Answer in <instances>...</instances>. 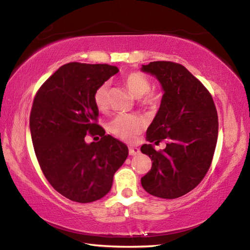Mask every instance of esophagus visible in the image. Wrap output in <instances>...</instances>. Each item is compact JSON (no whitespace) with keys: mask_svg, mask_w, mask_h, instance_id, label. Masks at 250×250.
Instances as JSON below:
<instances>
[{"mask_svg":"<svg viewBox=\"0 0 250 250\" xmlns=\"http://www.w3.org/2000/svg\"><path fill=\"white\" fill-rule=\"evenodd\" d=\"M140 153V149L137 146H129V154L130 155H137Z\"/></svg>","mask_w":250,"mask_h":250,"instance_id":"obj_1","label":"esophagus"}]
</instances>
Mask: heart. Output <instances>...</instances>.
Instances as JSON below:
<instances>
[{
	"mask_svg": "<svg viewBox=\"0 0 250 250\" xmlns=\"http://www.w3.org/2000/svg\"><path fill=\"white\" fill-rule=\"evenodd\" d=\"M125 83L131 94L139 98L143 107L153 108L160 104L161 97L155 91H149L151 83L142 73L133 71L125 76ZM94 103L100 111L105 110L109 104V83H104L94 94ZM143 128V121L133 115H119L109 122L108 129L113 135L125 141H132Z\"/></svg>",
	"mask_w": 250,
	"mask_h": 250,
	"instance_id": "b5f03b06",
	"label": "heart"
}]
</instances>
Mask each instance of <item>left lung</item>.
<instances>
[{"mask_svg": "<svg viewBox=\"0 0 250 250\" xmlns=\"http://www.w3.org/2000/svg\"><path fill=\"white\" fill-rule=\"evenodd\" d=\"M141 70L155 76L164 91L146 141L167 142L160 151L141 146L153 161L141 184L151 195L172 200L195 188L208 171L218 137L216 107L204 84L181 64L152 62Z\"/></svg>", "mask_w": 250, "mask_h": 250, "instance_id": "8db88e82", "label": "left lung"}]
</instances>
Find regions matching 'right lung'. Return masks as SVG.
Instances as JSON below:
<instances>
[{"label":"right lung","instance_id":"add662e5","mask_svg":"<svg viewBox=\"0 0 250 250\" xmlns=\"http://www.w3.org/2000/svg\"><path fill=\"white\" fill-rule=\"evenodd\" d=\"M118 71L107 64L68 62L34 98L29 129L37 161L49 184L70 201L90 203L104 197L128 156V146L97 124L99 111L94 103L97 88ZM88 133L101 140L88 145Z\"/></svg>","mask_w":250,"mask_h":250}]
</instances>
